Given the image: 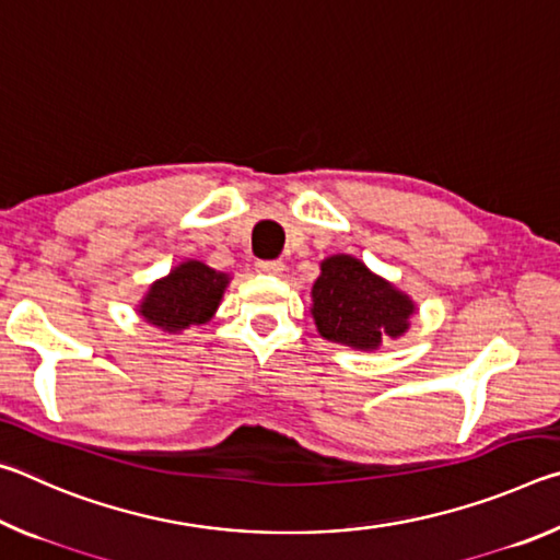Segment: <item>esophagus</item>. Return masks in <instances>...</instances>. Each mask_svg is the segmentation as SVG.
Segmentation results:
<instances>
[{"label": "esophagus", "mask_w": 560, "mask_h": 560, "mask_svg": "<svg viewBox=\"0 0 560 560\" xmlns=\"http://www.w3.org/2000/svg\"><path fill=\"white\" fill-rule=\"evenodd\" d=\"M257 271L261 273H281L283 271V261L279 259H271V261H257Z\"/></svg>", "instance_id": "34e87169"}]
</instances>
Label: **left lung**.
I'll list each match as a JSON object with an SVG mask.
<instances>
[{"instance_id": "left-lung-1", "label": "left lung", "mask_w": 560, "mask_h": 560, "mask_svg": "<svg viewBox=\"0 0 560 560\" xmlns=\"http://www.w3.org/2000/svg\"><path fill=\"white\" fill-rule=\"evenodd\" d=\"M412 314V301L358 259L338 254L320 264L314 318L318 334L334 343L377 348L383 336H402Z\"/></svg>"}]
</instances>
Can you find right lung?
Instances as JSON below:
<instances>
[{"instance_id":"right-lung-1","label":"right lung","mask_w":560,"mask_h":560,"mask_svg":"<svg viewBox=\"0 0 560 560\" xmlns=\"http://www.w3.org/2000/svg\"><path fill=\"white\" fill-rule=\"evenodd\" d=\"M230 279L205 267L202 261H185L170 271V277L155 281L140 306V316L175 334L187 326L210 320Z\"/></svg>"}]
</instances>
